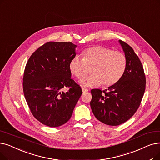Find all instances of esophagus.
<instances>
[{"label": "esophagus", "instance_id": "obj_1", "mask_svg": "<svg viewBox=\"0 0 160 160\" xmlns=\"http://www.w3.org/2000/svg\"><path fill=\"white\" fill-rule=\"evenodd\" d=\"M82 92H83V93H86V92H88L89 90H88V89H86V88H82Z\"/></svg>", "mask_w": 160, "mask_h": 160}]
</instances>
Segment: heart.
I'll use <instances>...</instances> for the list:
<instances>
[{
	"instance_id": "obj_1",
	"label": "heart",
	"mask_w": 160,
	"mask_h": 160,
	"mask_svg": "<svg viewBox=\"0 0 160 160\" xmlns=\"http://www.w3.org/2000/svg\"><path fill=\"white\" fill-rule=\"evenodd\" d=\"M82 59L78 56L72 58L68 63V69L78 79L87 73V66H92V74L82 79L83 87L112 86L119 81L126 71L127 59L123 53L112 51L102 46H94L82 52Z\"/></svg>"
}]
</instances>
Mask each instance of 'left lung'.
<instances>
[{"instance_id": "1", "label": "left lung", "mask_w": 160, "mask_h": 160, "mask_svg": "<svg viewBox=\"0 0 160 160\" xmlns=\"http://www.w3.org/2000/svg\"><path fill=\"white\" fill-rule=\"evenodd\" d=\"M118 42L127 59L126 71L120 80L108 89H92L90 102L96 118L113 126L126 122L133 116L139 107L146 86L139 58L129 45L120 40Z\"/></svg>"}]
</instances>
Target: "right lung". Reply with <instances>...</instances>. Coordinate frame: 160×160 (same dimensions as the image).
<instances>
[{
	"label": "right lung",
	"instance_id": "obj_1",
	"mask_svg": "<svg viewBox=\"0 0 160 160\" xmlns=\"http://www.w3.org/2000/svg\"><path fill=\"white\" fill-rule=\"evenodd\" d=\"M76 47L72 42H49L38 48L27 63L23 79L25 99L34 117L47 126L59 127L67 122L82 94L68 69ZM65 87L70 89L61 92Z\"/></svg>",
	"mask_w": 160,
	"mask_h": 160
}]
</instances>
